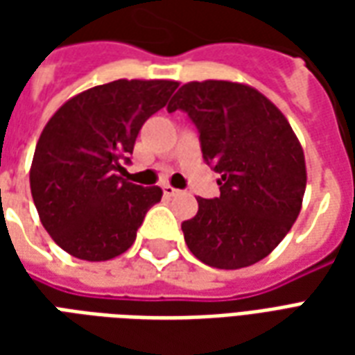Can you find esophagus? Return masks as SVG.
<instances>
[{"mask_svg":"<svg viewBox=\"0 0 355 355\" xmlns=\"http://www.w3.org/2000/svg\"><path fill=\"white\" fill-rule=\"evenodd\" d=\"M163 193H165V196H177L178 193V190L177 188H175V186H171V184H163Z\"/></svg>","mask_w":355,"mask_h":355,"instance_id":"esophagus-1","label":"esophagus"}]
</instances>
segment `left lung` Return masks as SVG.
<instances>
[{
    "label": "left lung",
    "mask_w": 355,
    "mask_h": 355,
    "mask_svg": "<svg viewBox=\"0 0 355 355\" xmlns=\"http://www.w3.org/2000/svg\"><path fill=\"white\" fill-rule=\"evenodd\" d=\"M201 140L203 159L220 175V196L198 198L182 223L196 259L220 270L262 261L297 220L306 190L304 150L287 117L257 89L238 81H190L171 98Z\"/></svg>",
    "instance_id": "left-lung-1"
}]
</instances>
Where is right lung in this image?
I'll use <instances>...</instances> for the list:
<instances>
[{
	"mask_svg": "<svg viewBox=\"0 0 355 355\" xmlns=\"http://www.w3.org/2000/svg\"><path fill=\"white\" fill-rule=\"evenodd\" d=\"M178 81L116 80L66 101L43 127L30 190L43 228L66 253L89 262L116 259L135 243L162 188L121 178L140 127L162 110Z\"/></svg>",
	"mask_w": 355,
	"mask_h": 355,
	"instance_id": "right-lung-1",
	"label": "right lung"
}]
</instances>
